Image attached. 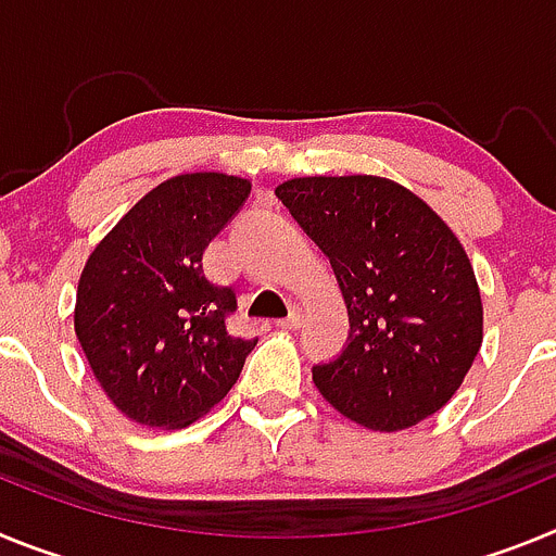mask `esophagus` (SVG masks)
Segmentation results:
<instances>
[{"label":"esophagus","instance_id":"1","mask_svg":"<svg viewBox=\"0 0 556 556\" xmlns=\"http://www.w3.org/2000/svg\"><path fill=\"white\" fill-rule=\"evenodd\" d=\"M301 320H303V317H301V312H298V308H294V312L289 314L287 320H281V323H278V326H281V328H287V331H292V328H298V326H301Z\"/></svg>","mask_w":556,"mask_h":556}]
</instances>
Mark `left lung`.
Masks as SVG:
<instances>
[{"label":"left lung","mask_w":556,"mask_h":556,"mask_svg":"<svg viewBox=\"0 0 556 556\" xmlns=\"http://www.w3.org/2000/svg\"><path fill=\"white\" fill-rule=\"evenodd\" d=\"M275 194L328 255L348 306V348L312 370L323 397L372 431L443 409L473 365L484 320L454 230L376 175L292 178Z\"/></svg>","instance_id":"obj_1"}]
</instances>
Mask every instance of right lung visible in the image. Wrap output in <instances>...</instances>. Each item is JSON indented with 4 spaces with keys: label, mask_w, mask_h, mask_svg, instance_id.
<instances>
[{
    "label": "right lung",
    "mask_w": 556,
    "mask_h": 556,
    "mask_svg": "<svg viewBox=\"0 0 556 556\" xmlns=\"http://www.w3.org/2000/svg\"><path fill=\"white\" fill-rule=\"evenodd\" d=\"M250 194L223 172L178 175L127 211L88 255L75 333L102 392L130 420L184 429L228 395L258 339L233 337L236 292L203 253Z\"/></svg>",
    "instance_id": "1"
}]
</instances>
